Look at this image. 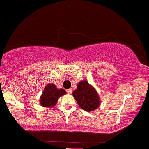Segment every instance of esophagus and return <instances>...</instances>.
<instances>
[{
    "mask_svg": "<svg viewBox=\"0 0 149 149\" xmlns=\"http://www.w3.org/2000/svg\"><path fill=\"white\" fill-rule=\"evenodd\" d=\"M72 91H73L72 89H69V90H66V92H67L68 94H71V92H72Z\"/></svg>",
    "mask_w": 149,
    "mask_h": 149,
    "instance_id": "esophagus-1",
    "label": "esophagus"
}]
</instances>
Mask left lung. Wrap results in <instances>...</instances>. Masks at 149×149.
<instances>
[{
	"label": "left lung",
	"instance_id": "1",
	"mask_svg": "<svg viewBox=\"0 0 149 149\" xmlns=\"http://www.w3.org/2000/svg\"><path fill=\"white\" fill-rule=\"evenodd\" d=\"M73 96L79 107L85 111H93L101 104L96 89L88 80H83L78 83L77 89L73 92Z\"/></svg>",
	"mask_w": 149,
	"mask_h": 149
}]
</instances>
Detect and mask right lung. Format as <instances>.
Segmentation results:
<instances>
[{
  "label": "right lung",
  "instance_id": "add662e5",
  "mask_svg": "<svg viewBox=\"0 0 149 149\" xmlns=\"http://www.w3.org/2000/svg\"><path fill=\"white\" fill-rule=\"evenodd\" d=\"M66 94L64 89H58L54 84L48 83L44 88L40 97V104L43 107H54L59 97Z\"/></svg>",
  "mask_w": 149,
  "mask_h": 149
}]
</instances>
